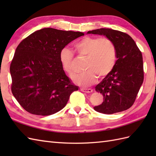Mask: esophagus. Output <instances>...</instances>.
<instances>
[{
  "instance_id": "1",
  "label": "esophagus",
  "mask_w": 156,
  "mask_h": 156,
  "mask_svg": "<svg viewBox=\"0 0 156 156\" xmlns=\"http://www.w3.org/2000/svg\"><path fill=\"white\" fill-rule=\"evenodd\" d=\"M80 90L84 92H86V93H91V92H93V90L91 88H81Z\"/></svg>"
}]
</instances>
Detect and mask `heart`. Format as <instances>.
<instances>
[{"label":"heart","mask_w":156,"mask_h":156,"mask_svg":"<svg viewBox=\"0 0 156 156\" xmlns=\"http://www.w3.org/2000/svg\"><path fill=\"white\" fill-rule=\"evenodd\" d=\"M74 48L79 56L87 58L84 66V69L87 70L72 76V80L76 84L88 87L97 82V74L103 77L113 69L117 51L114 44L108 38L85 37L76 43ZM59 59L64 70L72 74L73 52L67 48H62L59 51Z\"/></svg>","instance_id":"b5f03b06"}]
</instances>
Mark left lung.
<instances>
[{
    "label": "left lung",
    "mask_w": 156,
    "mask_h": 156,
    "mask_svg": "<svg viewBox=\"0 0 156 156\" xmlns=\"http://www.w3.org/2000/svg\"><path fill=\"white\" fill-rule=\"evenodd\" d=\"M87 34L105 36L113 43L117 51V59L113 69L95 87L96 91L103 96V102L94 109L107 115L127 110L134 103L144 82L141 52L125 33L101 28Z\"/></svg>",
    "instance_id": "1"
}]
</instances>
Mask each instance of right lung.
I'll use <instances>...</instances> for the list:
<instances>
[{
    "mask_svg": "<svg viewBox=\"0 0 156 156\" xmlns=\"http://www.w3.org/2000/svg\"><path fill=\"white\" fill-rule=\"evenodd\" d=\"M79 31L44 28L20 43L10 66L11 91L25 111L50 115L67 104L78 87L72 83L59 62L62 48L84 35Z\"/></svg>",
    "mask_w": 156,
    "mask_h": 156,
    "instance_id": "obj_1",
    "label": "right lung"
}]
</instances>
